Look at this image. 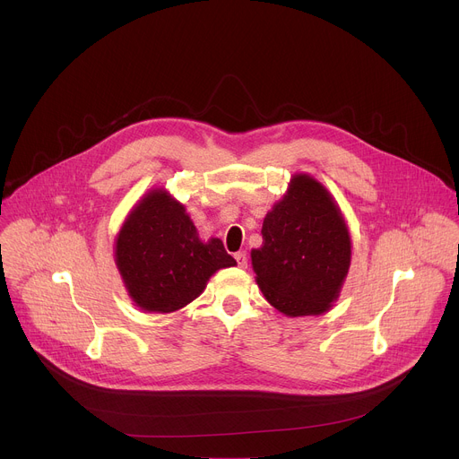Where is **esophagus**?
<instances>
[{
  "label": "esophagus",
  "instance_id": "esophagus-1",
  "mask_svg": "<svg viewBox=\"0 0 459 459\" xmlns=\"http://www.w3.org/2000/svg\"><path fill=\"white\" fill-rule=\"evenodd\" d=\"M234 257H236V261H238V265L241 267V269H245L247 267V264H248V257H247V252H236L234 254Z\"/></svg>",
  "mask_w": 459,
  "mask_h": 459
}]
</instances>
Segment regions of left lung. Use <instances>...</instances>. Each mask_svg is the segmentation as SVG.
Masks as SVG:
<instances>
[{
  "mask_svg": "<svg viewBox=\"0 0 459 459\" xmlns=\"http://www.w3.org/2000/svg\"><path fill=\"white\" fill-rule=\"evenodd\" d=\"M261 236L250 255L267 301L287 316L329 310L351 265L349 230L331 194L310 176H294Z\"/></svg>",
  "mask_w": 459,
  "mask_h": 459,
  "instance_id": "8db88e82",
  "label": "left lung"
}]
</instances>
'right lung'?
Returning a JSON list of instances; mask_svg holds the SVG:
<instances>
[{
    "label": "right lung",
    "instance_id": "right-lung-1",
    "mask_svg": "<svg viewBox=\"0 0 459 459\" xmlns=\"http://www.w3.org/2000/svg\"><path fill=\"white\" fill-rule=\"evenodd\" d=\"M116 264L136 305L174 312L198 298L216 271L234 267L236 259L221 239L202 243L183 205L152 190L128 214L116 241Z\"/></svg>",
    "mask_w": 459,
    "mask_h": 459
}]
</instances>
